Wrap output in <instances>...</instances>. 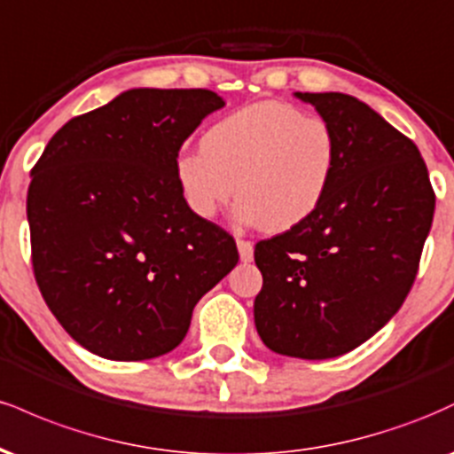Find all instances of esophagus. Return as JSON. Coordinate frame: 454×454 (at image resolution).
<instances>
[{"mask_svg":"<svg viewBox=\"0 0 454 454\" xmlns=\"http://www.w3.org/2000/svg\"><path fill=\"white\" fill-rule=\"evenodd\" d=\"M237 247H239V258H241V262H252V260H254V243L245 241V239H237Z\"/></svg>","mask_w":454,"mask_h":454,"instance_id":"34e87169","label":"esophagus"}]
</instances>
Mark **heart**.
<instances>
[{
	"instance_id": "heart-1",
	"label": "heart",
	"mask_w": 454,
	"mask_h": 454,
	"mask_svg": "<svg viewBox=\"0 0 454 454\" xmlns=\"http://www.w3.org/2000/svg\"><path fill=\"white\" fill-rule=\"evenodd\" d=\"M337 166L340 140L326 119L264 100L213 123L202 147L176 155L175 176L196 215L213 217L237 190L239 220L286 232L325 202Z\"/></svg>"
}]
</instances>
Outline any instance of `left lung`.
Segmentation results:
<instances>
[{"instance_id":"8db88e82","label":"left lung","mask_w":454,"mask_h":454,"mask_svg":"<svg viewBox=\"0 0 454 454\" xmlns=\"http://www.w3.org/2000/svg\"><path fill=\"white\" fill-rule=\"evenodd\" d=\"M294 96L335 128L340 166L309 220L254 249V322L269 350L322 361L361 346L403 305L435 194L419 147L367 104L337 91Z\"/></svg>"}]
</instances>
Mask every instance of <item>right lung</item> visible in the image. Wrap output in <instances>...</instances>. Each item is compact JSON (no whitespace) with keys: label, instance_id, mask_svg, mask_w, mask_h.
<instances>
[{"label":"right lung","instance_id":"right-lung-1","mask_svg":"<svg viewBox=\"0 0 454 454\" xmlns=\"http://www.w3.org/2000/svg\"><path fill=\"white\" fill-rule=\"evenodd\" d=\"M209 90H129L70 119L31 168V262L46 305L111 361L175 350L192 311L239 262L234 239L187 207L181 145L223 106Z\"/></svg>","mask_w":454,"mask_h":454}]
</instances>
